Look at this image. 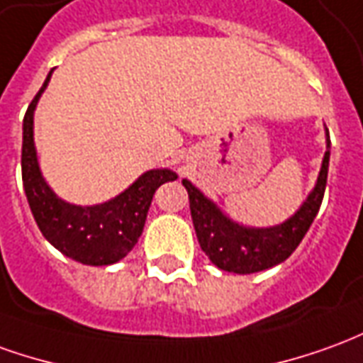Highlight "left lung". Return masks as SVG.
<instances>
[{"mask_svg":"<svg viewBox=\"0 0 363 363\" xmlns=\"http://www.w3.org/2000/svg\"><path fill=\"white\" fill-rule=\"evenodd\" d=\"M326 131V151H324L320 173L314 182V189L308 192L306 200L298 206L295 214L285 222L269 228L243 225L222 212L214 200H210L189 179H182V184L189 192L190 214L196 230L202 252L222 271L230 273H257L275 267L295 252L303 242L313 220L323 204L326 179H328V161H330V135Z\"/></svg>","mask_w":363,"mask_h":363,"instance_id":"8db88e82","label":"left lung"}]
</instances>
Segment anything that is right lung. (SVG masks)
Returning a JSON list of instances; mask_svg holds the SVG:
<instances>
[{
	"label": "right lung",
	"instance_id": "add662e5",
	"mask_svg": "<svg viewBox=\"0 0 363 363\" xmlns=\"http://www.w3.org/2000/svg\"><path fill=\"white\" fill-rule=\"evenodd\" d=\"M50 76L52 70L23 120L21 169L27 202L45 240L58 252L84 265L118 263L138 243L155 190L163 182L174 181L177 173L171 169L145 171L118 196L92 206L70 204L60 199L40 173L33 133L35 108L49 86Z\"/></svg>",
	"mask_w": 363,
	"mask_h": 363
}]
</instances>
